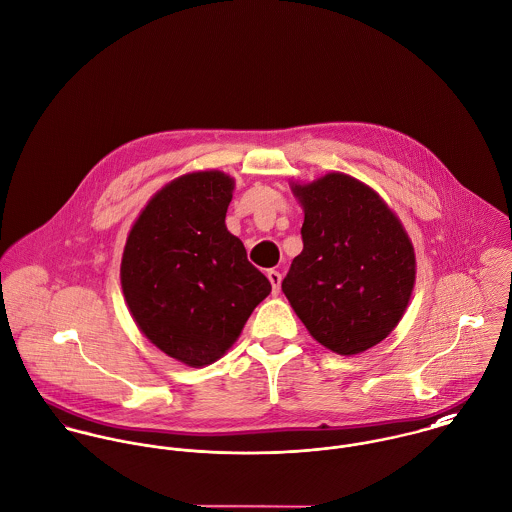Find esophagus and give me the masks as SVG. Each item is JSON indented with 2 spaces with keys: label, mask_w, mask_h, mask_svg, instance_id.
<instances>
[{
  "label": "esophagus",
  "mask_w": 512,
  "mask_h": 512,
  "mask_svg": "<svg viewBox=\"0 0 512 512\" xmlns=\"http://www.w3.org/2000/svg\"><path fill=\"white\" fill-rule=\"evenodd\" d=\"M267 279H269V283H271V287H273V295H279V291H281V281H283V275L279 273V271H267Z\"/></svg>",
  "instance_id": "1"
}]
</instances>
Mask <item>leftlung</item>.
<instances>
[{"label": "left lung", "mask_w": 512, "mask_h": 512, "mask_svg": "<svg viewBox=\"0 0 512 512\" xmlns=\"http://www.w3.org/2000/svg\"><path fill=\"white\" fill-rule=\"evenodd\" d=\"M305 211L303 251L283 279V293L310 336L354 356L380 344L402 320L415 285L411 239L380 194L328 172L291 182Z\"/></svg>", "instance_id": "1"}]
</instances>
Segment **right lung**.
Returning <instances> with one entry per match:
<instances>
[{"instance_id":"right-lung-1","label":"right lung","mask_w":512,"mask_h":512,"mask_svg":"<svg viewBox=\"0 0 512 512\" xmlns=\"http://www.w3.org/2000/svg\"><path fill=\"white\" fill-rule=\"evenodd\" d=\"M233 188L235 180L219 170L172 180L144 205L122 253L120 285L136 326L192 368L219 360L271 293L225 227Z\"/></svg>"}]
</instances>
